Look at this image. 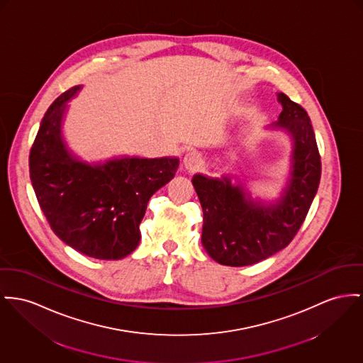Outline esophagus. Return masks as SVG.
<instances>
[{
    "label": "esophagus",
    "mask_w": 363,
    "mask_h": 363,
    "mask_svg": "<svg viewBox=\"0 0 363 363\" xmlns=\"http://www.w3.org/2000/svg\"><path fill=\"white\" fill-rule=\"evenodd\" d=\"M199 165H201V155L196 151H190L184 155L183 164H182L184 169L195 170Z\"/></svg>",
    "instance_id": "34e87169"
}]
</instances>
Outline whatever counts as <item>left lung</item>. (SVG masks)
Here are the masks:
<instances>
[{"instance_id":"8db88e82","label":"left lung","mask_w":363,"mask_h":363,"mask_svg":"<svg viewBox=\"0 0 363 363\" xmlns=\"http://www.w3.org/2000/svg\"><path fill=\"white\" fill-rule=\"evenodd\" d=\"M282 111L268 128L281 130L291 142L289 177L279 196H253L235 176L194 174L203 225L202 245L218 264L250 266L289 245L314 201L320 180V157L307 111L278 94Z\"/></svg>"}]
</instances>
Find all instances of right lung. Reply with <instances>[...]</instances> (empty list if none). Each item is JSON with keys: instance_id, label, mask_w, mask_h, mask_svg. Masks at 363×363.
<instances>
[{"instance_id": "obj_1", "label": "right lung", "mask_w": 363, "mask_h": 363, "mask_svg": "<svg viewBox=\"0 0 363 363\" xmlns=\"http://www.w3.org/2000/svg\"><path fill=\"white\" fill-rule=\"evenodd\" d=\"M81 89L66 91L45 113L30 151V179L62 241L94 259L120 260L139 246L147 203L173 179L179 158H79L65 139L63 123L67 103Z\"/></svg>"}]
</instances>
